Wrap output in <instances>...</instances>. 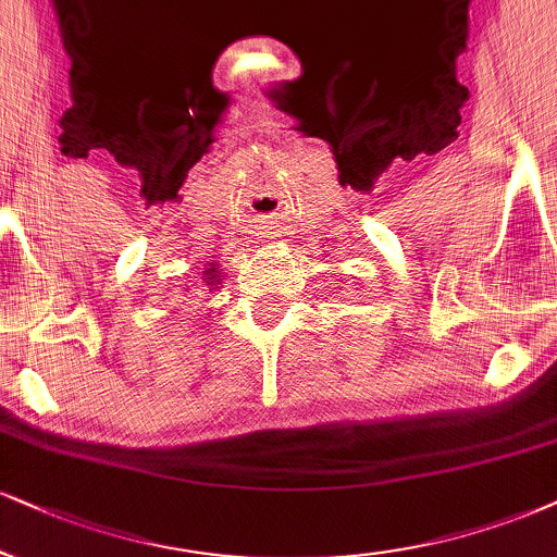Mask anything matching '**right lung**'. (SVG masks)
I'll list each match as a JSON object with an SVG mask.
<instances>
[{
    "instance_id": "right-lung-1",
    "label": "right lung",
    "mask_w": 557,
    "mask_h": 557,
    "mask_svg": "<svg viewBox=\"0 0 557 557\" xmlns=\"http://www.w3.org/2000/svg\"><path fill=\"white\" fill-rule=\"evenodd\" d=\"M219 284H222V276H219V268H216V263H209V268H206V271H203V286L209 292H214V289H219Z\"/></svg>"
}]
</instances>
